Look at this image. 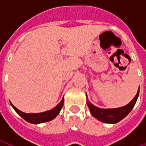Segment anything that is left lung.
I'll use <instances>...</instances> for the list:
<instances>
[{
    "label": "left lung",
    "mask_w": 146,
    "mask_h": 146,
    "mask_svg": "<svg viewBox=\"0 0 146 146\" xmlns=\"http://www.w3.org/2000/svg\"><path fill=\"white\" fill-rule=\"evenodd\" d=\"M138 95H139V88L135 98L132 99L131 102H129L128 104L124 106L116 108V109H101V108L96 107L93 106L90 102H88V98H87L88 101L87 104L92 115L96 119H98L102 122L108 123H116L123 119L125 116H127L129 113L131 111L137 102Z\"/></svg>",
    "instance_id": "left-lung-1"
}]
</instances>
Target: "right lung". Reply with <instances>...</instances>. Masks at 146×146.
Instances as JSON below:
<instances>
[{"mask_svg":"<svg viewBox=\"0 0 146 146\" xmlns=\"http://www.w3.org/2000/svg\"><path fill=\"white\" fill-rule=\"evenodd\" d=\"M64 103V98H62V101L58 103V104L52 110H49V111H46L44 113H26L22 112L20 110H19L17 108H15L11 104V106L13 107L16 113L22 116L25 120H27V122L31 123H34V124H37V123H44L50 121L51 119H53L58 116V114L60 112L61 109L63 106Z\"/></svg>","mask_w":146,"mask_h":146,"instance_id":"obj_1","label":"right lung"}]
</instances>
